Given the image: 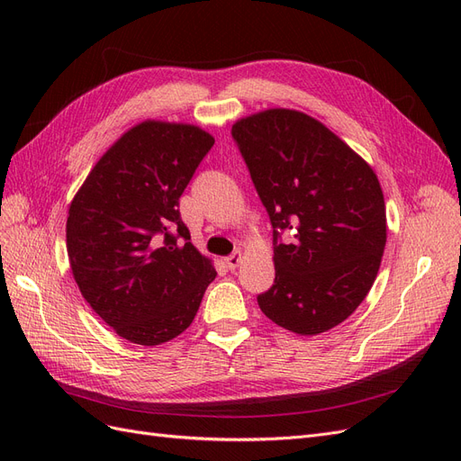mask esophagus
<instances>
[{
	"label": "esophagus",
	"mask_w": 461,
	"mask_h": 461,
	"mask_svg": "<svg viewBox=\"0 0 461 461\" xmlns=\"http://www.w3.org/2000/svg\"><path fill=\"white\" fill-rule=\"evenodd\" d=\"M240 261H242V254L240 252H234L232 256H229L227 259H225V263H227V267L232 271V269H236L240 265Z\"/></svg>",
	"instance_id": "obj_1"
}]
</instances>
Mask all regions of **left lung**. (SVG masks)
<instances>
[{
  "instance_id": "1",
  "label": "left lung",
  "mask_w": 461,
  "mask_h": 461,
  "mask_svg": "<svg viewBox=\"0 0 461 461\" xmlns=\"http://www.w3.org/2000/svg\"><path fill=\"white\" fill-rule=\"evenodd\" d=\"M232 136L275 229V283L258 296L273 323L300 337L340 325L366 300L386 244V207L371 165L323 122L273 107ZM276 228L293 242L278 245Z\"/></svg>"
}]
</instances>
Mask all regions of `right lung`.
Listing matches in <instances>:
<instances>
[{
	"label": "right lung",
	"instance_id": "add662e5",
	"mask_svg": "<svg viewBox=\"0 0 461 461\" xmlns=\"http://www.w3.org/2000/svg\"><path fill=\"white\" fill-rule=\"evenodd\" d=\"M213 144L196 124L146 119L107 148L68 205L75 283L132 344L158 346L185 332L217 276L178 213V198ZM178 235L185 245L176 244Z\"/></svg>",
	"mask_w": 461,
	"mask_h": 461
}]
</instances>
